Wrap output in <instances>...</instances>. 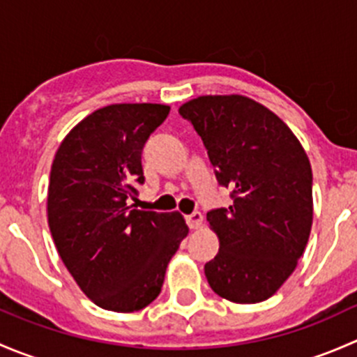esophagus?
<instances>
[{"label":"esophagus","mask_w":357,"mask_h":357,"mask_svg":"<svg viewBox=\"0 0 357 357\" xmlns=\"http://www.w3.org/2000/svg\"><path fill=\"white\" fill-rule=\"evenodd\" d=\"M186 222H188L190 229H199L204 222V215H202V212H193V214L186 215Z\"/></svg>","instance_id":"obj_1"}]
</instances>
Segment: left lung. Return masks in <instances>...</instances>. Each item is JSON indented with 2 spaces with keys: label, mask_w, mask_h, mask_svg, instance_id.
<instances>
[{
  "label": "left lung",
  "mask_w": 357,
  "mask_h": 357,
  "mask_svg": "<svg viewBox=\"0 0 357 357\" xmlns=\"http://www.w3.org/2000/svg\"><path fill=\"white\" fill-rule=\"evenodd\" d=\"M199 132L228 208L207 212L219 252L205 264L211 289L236 304L276 294L304 254L312 226V171L297 136L242 95H207L179 107Z\"/></svg>",
  "instance_id": "left-lung-1"
}]
</instances>
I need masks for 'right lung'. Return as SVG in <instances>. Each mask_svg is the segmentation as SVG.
I'll return each mask as SVG.
<instances>
[{
    "label": "right lung",
    "mask_w": 357,
    "mask_h": 357,
    "mask_svg": "<svg viewBox=\"0 0 357 357\" xmlns=\"http://www.w3.org/2000/svg\"><path fill=\"white\" fill-rule=\"evenodd\" d=\"M171 107L114 103L82 119L63 138L50 172L48 226L59 255L96 305L146 307L188 226L179 212L132 208L143 185L142 152Z\"/></svg>",
    "instance_id": "right-lung-1"
}]
</instances>
